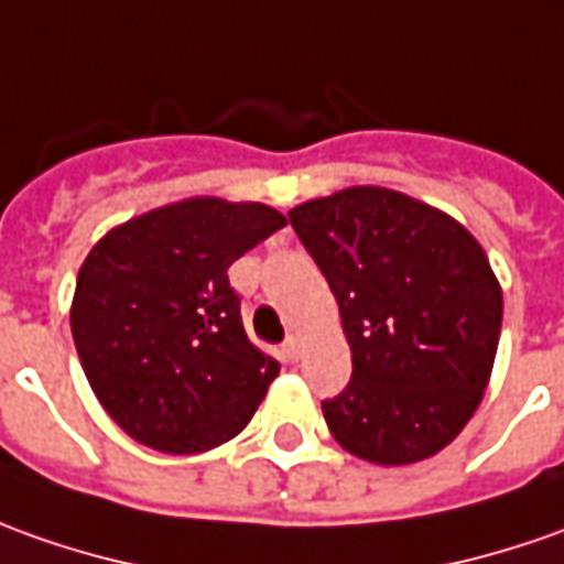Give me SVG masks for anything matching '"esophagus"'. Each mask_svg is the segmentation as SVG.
<instances>
[{
  "label": "esophagus",
  "instance_id": "1",
  "mask_svg": "<svg viewBox=\"0 0 564 564\" xmlns=\"http://www.w3.org/2000/svg\"><path fill=\"white\" fill-rule=\"evenodd\" d=\"M283 355H286L290 361H299V358H302V339H299V336H286V343H283Z\"/></svg>",
  "mask_w": 564,
  "mask_h": 564
}]
</instances>
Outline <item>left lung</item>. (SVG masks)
Here are the masks:
<instances>
[{"label": "left lung", "mask_w": 564, "mask_h": 564, "mask_svg": "<svg viewBox=\"0 0 564 564\" xmlns=\"http://www.w3.org/2000/svg\"><path fill=\"white\" fill-rule=\"evenodd\" d=\"M330 283L351 382L324 401L348 454L377 466L435 457L478 411L503 290L473 234L401 191L355 185L290 209Z\"/></svg>", "instance_id": "8db88e82"}]
</instances>
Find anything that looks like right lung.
I'll return each mask as SVG.
<instances>
[{"instance_id": "add662e5", "label": "right lung", "mask_w": 564, "mask_h": 564, "mask_svg": "<svg viewBox=\"0 0 564 564\" xmlns=\"http://www.w3.org/2000/svg\"><path fill=\"white\" fill-rule=\"evenodd\" d=\"M283 225L265 203L191 197L91 247L73 293V343L129 438L200 454L250 423L281 364L250 343L228 268Z\"/></svg>"}]
</instances>
